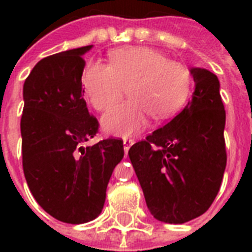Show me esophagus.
<instances>
[{
	"label": "esophagus",
	"mask_w": 252,
	"mask_h": 252,
	"mask_svg": "<svg viewBox=\"0 0 252 252\" xmlns=\"http://www.w3.org/2000/svg\"><path fill=\"white\" fill-rule=\"evenodd\" d=\"M134 144L133 140H130V138H124L123 140V145H124V152H126V154L128 153V150H129V148Z\"/></svg>",
	"instance_id": "34e87169"
}]
</instances>
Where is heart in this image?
Listing matches in <instances>:
<instances>
[{"mask_svg":"<svg viewBox=\"0 0 252 252\" xmlns=\"http://www.w3.org/2000/svg\"><path fill=\"white\" fill-rule=\"evenodd\" d=\"M126 86L129 100L112 107L102 118L103 130L118 137L138 133L148 126L150 115L161 120L179 110L189 90V73L149 47L112 51L108 65L89 63L82 73L85 95L98 111L112 106Z\"/></svg>","mask_w":252,"mask_h":252,"instance_id":"obj_1","label":"heart"}]
</instances>
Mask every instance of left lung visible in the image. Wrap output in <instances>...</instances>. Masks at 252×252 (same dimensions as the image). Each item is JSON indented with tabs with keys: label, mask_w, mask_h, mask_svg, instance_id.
<instances>
[{
	"label": "left lung",
	"mask_w": 252,
	"mask_h": 252,
	"mask_svg": "<svg viewBox=\"0 0 252 252\" xmlns=\"http://www.w3.org/2000/svg\"><path fill=\"white\" fill-rule=\"evenodd\" d=\"M193 93L179 114L128 152L148 209L166 223H184L208 211L226 167V114L216 74L189 69Z\"/></svg>",
	"instance_id": "obj_1"
}]
</instances>
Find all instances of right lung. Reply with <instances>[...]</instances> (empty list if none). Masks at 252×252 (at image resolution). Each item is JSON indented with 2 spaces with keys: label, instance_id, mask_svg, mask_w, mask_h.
I'll use <instances>...</instances> for the list:
<instances>
[{
  "label": "right lung",
  "instance_id": "add662e5",
  "mask_svg": "<svg viewBox=\"0 0 252 252\" xmlns=\"http://www.w3.org/2000/svg\"><path fill=\"white\" fill-rule=\"evenodd\" d=\"M91 48L86 45L45 57L23 85L26 180L37 204L66 223L89 222L100 215L107 184L124 157L122 140L86 144L99 126L82 98V56Z\"/></svg>",
  "mask_w": 252,
  "mask_h": 252
}]
</instances>
